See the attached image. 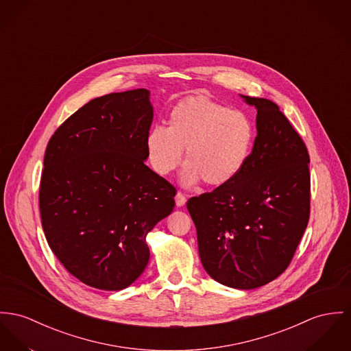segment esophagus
I'll return each instance as SVG.
<instances>
[{
    "label": "esophagus",
    "instance_id": "34e87169",
    "mask_svg": "<svg viewBox=\"0 0 351 351\" xmlns=\"http://www.w3.org/2000/svg\"><path fill=\"white\" fill-rule=\"evenodd\" d=\"M175 202H176V206H178V207H182V206H184V204H186V202H187V199H186V195H184L183 192L178 191V193H176V196H175Z\"/></svg>",
    "mask_w": 351,
    "mask_h": 351
}]
</instances>
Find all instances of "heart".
<instances>
[{
  "label": "heart",
  "instance_id": "1",
  "mask_svg": "<svg viewBox=\"0 0 351 351\" xmlns=\"http://www.w3.org/2000/svg\"><path fill=\"white\" fill-rule=\"evenodd\" d=\"M252 141L254 127L245 113L197 95L171 108L167 128L155 125L148 131L145 149L151 167L165 176L180 164L186 148L183 183L192 186L203 180L219 187L239 175Z\"/></svg>",
  "mask_w": 351,
  "mask_h": 351
}]
</instances>
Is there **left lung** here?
<instances>
[{
  "label": "left lung",
  "mask_w": 351,
  "mask_h": 351,
  "mask_svg": "<svg viewBox=\"0 0 351 351\" xmlns=\"http://www.w3.org/2000/svg\"><path fill=\"white\" fill-rule=\"evenodd\" d=\"M254 106L252 152L239 175L187 202L203 267L216 282L241 290L261 287L289 267L310 217V156L279 107Z\"/></svg>",
  "instance_id": "8db88e82"
}]
</instances>
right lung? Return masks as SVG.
Segmentation results:
<instances>
[{
	"mask_svg": "<svg viewBox=\"0 0 351 351\" xmlns=\"http://www.w3.org/2000/svg\"><path fill=\"white\" fill-rule=\"evenodd\" d=\"M154 120L147 89L109 93L51 137L38 204L51 250L82 283L117 291L149 259L147 234L175 207L176 189L145 165Z\"/></svg>",
	"mask_w": 351,
	"mask_h": 351,
	"instance_id": "add662e5",
	"label": "right lung"
}]
</instances>
